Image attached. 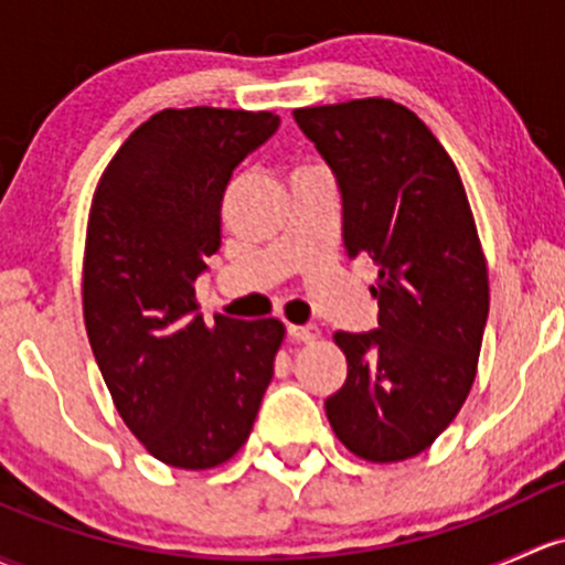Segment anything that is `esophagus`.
<instances>
[{"instance_id": "esophagus-1", "label": "esophagus", "mask_w": 565, "mask_h": 565, "mask_svg": "<svg viewBox=\"0 0 565 565\" xmlns=\"http://www.w3.org/2000/svg\"><path fill=\"white\" fill-rule=\"evenodd\" d=\"M287 332L289 338H295V341H302V343H313L319 338L317 324H289Z\"/></svg>"}]
</instances>
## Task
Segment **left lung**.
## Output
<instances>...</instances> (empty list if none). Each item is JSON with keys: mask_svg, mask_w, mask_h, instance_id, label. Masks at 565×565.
<instances>
[{"mask_svg": "<svg viewBox=\"0 0 565 565\" xmlns=\"http://www.w3.org/2000/svg\"><path fill=\"white\" fill-rule=\"evenodd\" d=\"M341 189L343 246L379 267V328L335 332L347 382L324 401L362 460L425 452L471 392L490 311L487 263L455 162L392 99L292 113Z\"/></svg>", "mask_w": 565, "mask_h": 565, "instance_id": "left-lung-1", "label": "left lung"}]
</instances>
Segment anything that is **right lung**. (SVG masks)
<instances>
[{"label":"right lung","instance_id":"obj_1","mask_svg":"<svg viewBox=\"0 0 565 565\" xmlns=\"http://www.w3.org/2000/svg\"><path fill=\"white\" fill-rule=\"evenodd\" d=\"M278 124L267 110H162L129 135L94 192L83 257L88 343L124 423L173 468L227 462L273 379L284 324H205L194 281L222 246L233 170Z\"/></svg>","mask_w":565,"mask_h":565}]
</instances>
